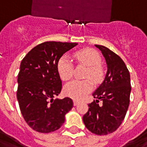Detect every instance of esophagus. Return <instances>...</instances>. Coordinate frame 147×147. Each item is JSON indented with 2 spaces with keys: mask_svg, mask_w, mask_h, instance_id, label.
<instances>
[{
  "mask_svg": "<svg viewBox=\"0 0 147 147\" xmlns=\"http://www.w3.org/2000/svg\"><path fill=\"white\" fill-rule=\"evenodd\" d=\"M79 103H80V102H78V101H76V100H74V101H73V104H74V105H75V106L78 105Z\"/></svg>",
  "mask_w": 147,
  "mask_h": 147,
  "instance_id": "34e87169",
  "label": "esophagus"
}]
</instances>
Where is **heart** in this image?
<instances>
[{"label": "heart", "mask_w": 147, "mask_h": 147, "mask_svg": "<svg viewBox=\"0 0 147 147\" xmlns=\"http://www.w3.org/2000/svg\"><path fill=\"white\" fill-rule=\"evenodd\" d=\"M74 57L80 64L87 67L84 78L88 80H74L67 83L64 87V94L71 98L80 100L93 89V83H100L103 80V70L100 67L102 58L95 49H83L76 52ZM59 76L63 81L71 80L73 76V64L66 57H62L57 63ZM90 79L92 80H90Z\"/></svg>", "instance_id": "b5f03b06"}]
</instances>
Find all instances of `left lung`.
<instances>
[{
	"mask_svg": "<svg viewBox=\"0 0 147 147\" xmlns=\"http://www.w3.org/2000/svg\"><path fill=\"white\" fill-rule=\"evenodd\" d=\"M95 46L105 57L107 72L103 83L93 93L96 100L88 105L83 120L90 131L105 136L115 131L123 122L129 106L131 86L129 71L123 60L105 46ZM99 100L102 102V106Z\"/></svg>",
	"mask_w": 147,
	"mask_h": 147,
	"instance_id": "left-lung-1",
	"label": "left lung"
}]
</instances>
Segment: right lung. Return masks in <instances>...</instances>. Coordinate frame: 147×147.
<instances>
[{"instance_id": "1", "label": "right lung", "mask_w": 147, "mask_h": 147, "mask_svg": "<svg viewBox=\"0 0 147 147\" xmlns=\"http://www.w3.org/2000/svg\"><path fill=\"white\" fill-rule=\"evenodd\" d=\"M77 45L74 42H43L21 61L17 100L24 120L36 131L49 133L59 129L64 123L66 113L73 107L70 98H53L62 89L58 61Z\"/></svg>"}]
</instances>
